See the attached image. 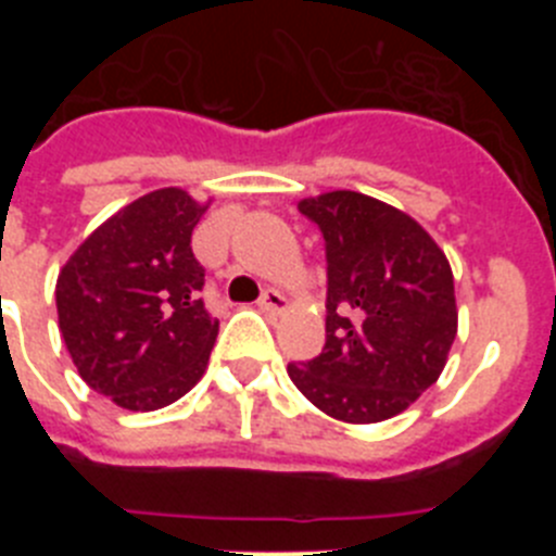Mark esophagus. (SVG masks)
Returning <instances> with one entry per match:
<instances>
[{
  "label": "esophagus",
  "mask_w": 556,
  "mask_h": 556,
  "mask_svg": "<svg viewBox=\"0 0 556 556\" xmlns=\"http://www.w3.org/2000/svg\"><path fill=\"white\" fill-rule=\"evenodd\" d=\"M258 308H262V312H269V314H281L283 308H287V298H283L278 289H267V292L258 298Z\"/></svg>",
  "instance_id": "obj_1"
}]
</instances>
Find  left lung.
<instances>
[{
	"mask_svg": "<svg viewBox=\"0 0 556 556\" xmlns=\"http://www.w3.org/2000/svg\"><path fill=\"white\" fill-rule=\"evenodd\" d=\"M326 242V345L294 387L345 424H378L434 384L456 337L448 258L404 211L358 191L301 200Z\"/></svg>",
	"mask_w": 556,
	"mask_h": 556,
	"instance_id": "1",
	"label": "left lung"
}]
</instances>
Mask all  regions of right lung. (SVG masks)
<instances>
[{
	"label": "right lung",
	"mask_w": 556,
	"mask_h": 556,
	"mask_svg": "<svg viewBox=\"0 0 556 556\" xmlns=\"http://www.w3.org/2000/svg\"><path fill=\"white\" fill-rule=\"evenodd\" d=\"M208 205L184 189L132 200L75 250L58 275V323L88 387L152 412L203 378L219 323L205 308V269L191 230Z\"/></svg>",
	"instance_id": "right-lung-1"
}]
</instances>
